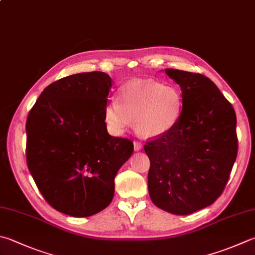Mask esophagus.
<instances>
[{
	"mask_svg": "<svg viewBox=\"0 0 255 255\" xmlns=\"http://www.w3.org/2000/svg\"><path fill=\"white\" fill-rule=\"evenodd\" d=\"M133 144H134V150H135V151H140L141 148H142V146H143L142 143L138 142V141H134Z\"/></svg>",
	"mask_w": 255,
	"mask_h": 255,
	"instance_id": "1",
	"label": "esophagus"
}]
</instances>
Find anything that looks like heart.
<instances>
[{
  "label": "heart",
  "mask_w": 255,
  "mask_h": 255,
  "mask_svg": "<svg viewBox=\"0 0 255 255\" xmlns=\"http://www.w3.org/2000/svg\"><path fill=\"white\" fill-rule=\"evenodd\" d=\"M120 98L112 99L105 109V122L120 133L131 126L144 136H158L176 123L181 113V95L172 86L152 80H134L124 84Z\"/></svg>",
  "instance_id": "heart-1"
}]
</instances>
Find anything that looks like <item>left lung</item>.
<instances>
[{"mask_svg":"<svg viewBox=\"0 0 255 255\" xmlns=\"http://www.w3.org/2000/svg\"><path fill=\"white\" fill-rule=\"evenodd\" d=\"M180 85L182 112L162 135L148 140V194L157 208L186 215L222 194L238 155L237 115L212 81L200 73L166 69Z\"/></svg>","mask_w":255,"mask_h":255,"instance_id":"left-lung-1","label":"left lung"}]
</instances>
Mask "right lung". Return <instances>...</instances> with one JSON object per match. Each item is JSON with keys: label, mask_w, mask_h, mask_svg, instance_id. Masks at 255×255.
Masks as SVG:
<instances>
[{"label": "right lung", "mask_w": 255, "mask_h": 255, "mask_svg": "<svg viewBox=\"0 0 255 255\" xmlns=\"http://www.w3.org/2000/svg\"><path fill=\"white\" fill-rule=\"evenodd\" d=\"M111 86L104 72L66 76L46 86L27 115L28 170L46 202L71 217L111 203L114 177L134 150L131 140L108 133Z\"/></svg>", "instance_id": "right-lung-1"}]
</instances>
